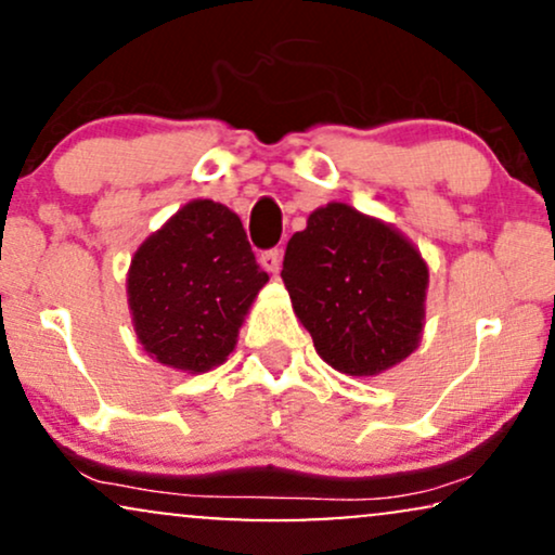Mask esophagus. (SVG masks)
I'll return each instance as SVG.
<instances>
[{
	"mask_svg": "<svg viewBox=\"0 0 555 555\" xmlns=\"http://www.w3.org/2000/svg\"><path fill=\"white\" fill-rule=\"evenodd\" d=\"M260 266L269 273H279V269H282V250H279V247H271V250L260 253Z\"/></svg>",
	"mask_w": 555,
	"mask_h": 555,
	"instance_id": "34e87169",
	"label": "esophagus"
}]
</instances>
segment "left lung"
I'll use <instances>...</instances> for the list:
<instances>
[{"label":"left lung","instance_id":"8db88e82","mask_svg":"<svg viewBox=\"0 0 555 555\" xmlns=\"http://www.w3.org/2000/svg\"><path fill=\"white\" fill-rule=\"evenodd\" d=\"M282 279L331 367L378 375L415 352L428 266L397 229L328 203L286 245Z\"/></svg>","mask_w":555,"mask_h":555}]
</instances>
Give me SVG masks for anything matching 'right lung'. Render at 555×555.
<instances>
[{"instance_id":"1","label":"right lung","mask_w":555,"mask_h":555,"mask_svg":"<svg viewBox=\"0 0 555 555\" xmlns=\"http://www.w3.org/2000/svg\"><path fill=\"white\" fill-rule=\"evenodd\" d=\"M266 282L240 216L214 201L188 203L132 258L127 297L138 339L164 365L211 371L234 349Z\"/></svg>"}]
</instances>
